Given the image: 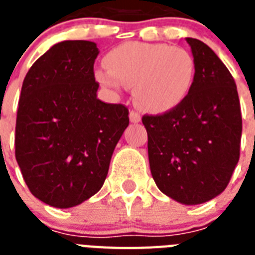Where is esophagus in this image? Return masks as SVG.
<instances>
[{"label":"esophagus","instance_id":"obj_1","mask_svg":"<svg viewBox=\"0 0 255 255\" xmlns=\"http://www.w3.org/2000/svg\"><path fill=\"white\" fill-rule=\"evenodd\" d=\"M129 120H131V123H140L141 122V116L136 111H131L129 112Z\"/></svg>","mask_w":255,"mask_h":255}]
</instances>
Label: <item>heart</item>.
<instances>
[{
  "instance_id": "obj_1",
  "label": "heart",
  "mask_w": 255,
  "mask_h": 255,
  "mask_svg": "<svg viewBox=\"0 0 255 255\" xmlns=\"http://www.w3.org/2000/svg\"><path fill=\"white\" fill-rule=\"evenodd\" d=\"M196 62L182 47L167 43L126 42L106 57L95 71L104 87H132L133 102L144 111L160 114L177 107L192 90Z\"/></svg>"
}]
</instances>
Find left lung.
Returning a JSON list of instances; mask_svg holds the SVG:
<instances>
[{
	"mask_svg": "<svg viewBox=\"0 0 255 255\" xmlns=\"http://www.w3.org/2000/svg\"><path fill=\"white\" fill-rule=\"evenodd\" d=\"M196 62L192 90L163 115H144L156 185L184 205L222 193L240 160L241 106L232 74L204 42L185 38Z\"/></svg>",
	"mask_w": 255,
	"mask_h": 255,
	"instance_id": "1",
	"label": "left lung"
}]
</instances>
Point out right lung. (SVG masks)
Wrapping results in <instances>:
<instances>
[{
    "label": "right lung",
    "mask_w": 255,
    "mask_h": 255,
    "mask_svg": "<svg viewBox=\"0 0 255 255\" xmlns=\"http://www.w3.org/2000/svg\"><path fill=\"white\" fill-rule=\"evenodd\" d=\"M95 42L63 41L34 62L18 102L15 159L33 196L59 209L99 192L128 127L123 104L98 99Z\"/></svg>",
    "instance_id": "add662e5"
}]
</instances>
